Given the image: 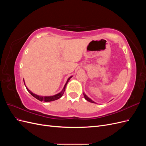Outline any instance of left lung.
Listing matches in <instances>:
<instances>
[{"instance_id": "1", "label": "left lung", "mask_w": 146, "mask_h": 146, "mask_svg": "<svg viewBox=\"0 0 146 146\" xmlns=\"http://www.w3.org/2000/svg\"><path fill=\"white\" fill-rule=\"evenodd\" d=\"M83 95H84V97H85V99L86 100H88V102H91V103H94V104H96L94 101H92L90 98H88V97L85 94V93H83Z\"/></svg>"}]
</instances>
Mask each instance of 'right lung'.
<instances>
[{"instance_id":"right-lung-1","label":"right lung","mask_w":146,"mask_h":146,"mask_svg":"<svg viewBox=\"0 0 146 146\" xmlns=\"http://www.w3.org/2000/svg\"><path fill=\"white\" fill-rule=\"evenodd\" d=\"M72 76H70V77H69L68 78V80H67V82H66V84L64 85V88H63V89L62 90V91H61L60 92H59V93H58V94H55V95H54V96H38V95H37V94H34V93H33V92L31 91H30L29 89H28V88L25 86V87H26V88H27V91L29 92V93L32 95V96H33L35 98H36V99H38V100H39V101H44V102H51V101H54V100H57V99H60V98H61V97H62V96H63V94H64V91H65V89H66V85H67V84H68V83L69 82V80L70 79V78H72ZM24 84H25V82H24Z\"/></svg>"}]
</instances>
